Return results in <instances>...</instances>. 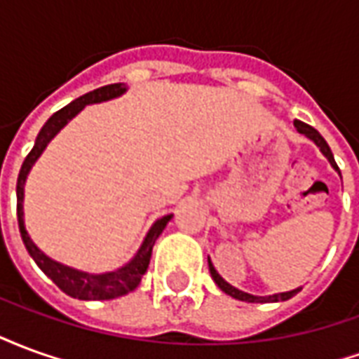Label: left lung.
Masks as SVG:
<instances>
[{
  "label": "left lung",
  "instance_id": "8db88e82",
  "mask_svg": "<svg viewBox=\"0 0 359 359\" xmlns=\"http://www.w3.org/2000/svg\"><path fill=\"white\" fill-rule=\"evenodd\" d=\"M294 126H296V130L300 134H304L306 138H309V140L316 144L317 148L321 149V154H323L327 159H329V163L332 165V169L334 171H339V167H337V163H334V157H332V151L331 148H329V144L325 142V138L321 136V134L317 133L313 126L306 125V123H302V121H294ZM340 175V171H339ZM208 265H210V273L211 277H213V280H215V285L223 290L225 294H229V296H233V298H236V300L241 302H252V304H267V302H285L288 300V298H292V296H296V294L300 292L302 288H294V290H288V292H278V294H269V296H254V294H248L244 292V290H238V288H234L233 285H229L225 278L221 277L217 273V269L213 267V264H211V259L208 257Z\"/></svg>",
  "mask_w": 359,
  "mask_h": 359
}]
</instances>
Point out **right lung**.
I'll return each instance as SVG.
<instances>
[{"instance_id": "add662e5", "label": "right lung", "mask_w": 359, "mask_h": 359, "mask_svg": "<svg viewBox=\"0 0 359 359\" xmlns=\"http://www.w3.org/2000/svg\"><path fill=\"white\" fill-rule=\"evenodd\" d=\"M126 92V84L117 82V84H107L102 88L88 92V94L76 97L74 102L65 105L63 109H59L57 113H53L48 123L42 126V130L38 133L34 142V148L30 149V154L25 159V163L20 167L19 179H17V219H19V231L20 238L27 246L28 254L34 259L36 265L48 275V277L55 283V285L69 296L79 298V300H113L118 296H125V294L133 292L136 286L140 285L142 275L148 271L149 257H151V248L159 238V234L163 233V229L167 223L172 219L171 215H165V217L157 219L154 225L149 226L146 238L140 244L138 252L134 254V257L125 264L123 267H118L115 271H107V273H86V271L74 269L69 265H63L51 259L50 256H46L42 250L38 248L34 241L30 238V234L27 233V226H25V211H22V202H25V184H27V177L30 169L34 167L38 161V157L42 156L43 149L48 148L57 133H61V128L74 118L81 113L86 105L90 103H102L109 102L113 97H118Z\"/></svg>"}]
</instances>
